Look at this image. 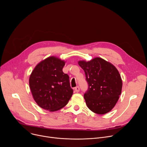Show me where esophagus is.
<instances>
[{
	"label": "esophagus",
	"mask_w": 147,
	"mask_h": 147,
	"mask_svg": "<svg viewBox=\"0 0 147 147\" xmlns=\"http://www.w3.org/2000/svg\"><path fill=\"white\" fill-rule=\"evenodd\" d=\"M74 90H75V91H76V92H78L80 91V88H79V87H75V88H74Z\"/></svg>",
	"instance_id": "34e87169"
}]
</instances>
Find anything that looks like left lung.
Instances as JSON below:
<instances>
[{"mask_svg":"<svg viewBox=\"0 0 147 147\" xmlns=\"http://www.w3.org/2000/svg\"><path fill=\"white\" fill-rule=\"evenodd\" d=\"M78 63L85 72L88 85L84 95L88 108L99 115L110 112L121 92L122 80L118 70L100 57L89 61H79Z\"/></svg>","mask_w":147,"mask_h":147,"instance_id":"obj_1","label":"left lung"}]
</instances>
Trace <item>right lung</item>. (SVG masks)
I'll use <instances>...</instances> for the list:
<instances>
[{"label":"right lung","mask_w":147,"mask_h":147,"mask_svg":"<svg viewBox=\"0 0 147 147\" xmlns=\"http://www.w3.org/2000/svg\"><path fill=\"white\" fill-rule=\"evenodd\" d=\"M65 65V61L51 56L38 63L30 75L29 84L34 99L45 110L61 109L73 95L69 76L63 72Z\"/></svg>","instance_id":"obj_1"}]
</instances>
